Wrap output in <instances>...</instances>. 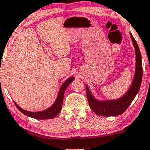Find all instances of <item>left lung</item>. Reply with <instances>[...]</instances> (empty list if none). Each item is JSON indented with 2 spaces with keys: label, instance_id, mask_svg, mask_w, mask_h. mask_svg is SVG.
I'll return each mask as SVG.
<instances>
[{
  "label": "left lung",
  "instance_id": "1",
  "mask_svg": "<svg viewBox=\"0 0 150 150\" xmlns=\"http://www.w3.org/2000/svg\"><path fill=\"white\" fill-rule=\"evenodd\" d=\"M130 36L133 45L134 47V50H135L136 67L134 80L129 90L119 99L99 101L94 98L88 86L87 85L85 86L89 105L97 115H100V116H117V115L122 114L131 104L140 88L142 79V56H141L140 51H139L137 43L131 33Z\"/></svg>",
  "mask_w": 150,
  "mask_h": 150
}]
</instances>
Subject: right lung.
<instances>
[{
	"mask_svg": "<svg viewBox=\"0 0 150 150\" xmlns=\"http://www.w3.org/2000/svg\"><path fill=\"white\" fill-rule=\"evenodd\" d=\"M74 79L75 78H74L73 77H70V78H69L67 80H65V83L62 84V86L60 87L56 100H55V103H53V105H52L50 108H49L48 109L40 112H29L27 111V110L22 109L21 108H20L16 103H14L15 105H16V108H17L21 112L23 113L24 115H27V116L30 117L35 118V119L38 120H48L54 118L59 114V112H60V110H61L62 101H63L64 93H65V90H66L67 87L73 81Z\"/></svg>",
	"mask_w": 150,
	"mask_h": 150,
	"instance_id": "1",
	"label": "right lung"
}]
</instances>
